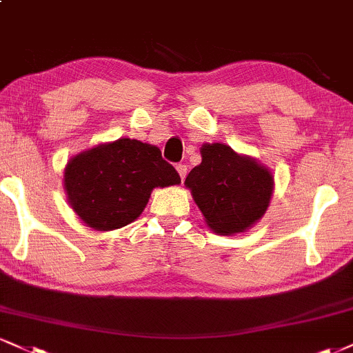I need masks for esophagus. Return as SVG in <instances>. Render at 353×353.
<instances>
[{
    "instance_id": "esophagus-1",
    "label": "esophagus",
    "mask_w": 353,
    "mask_h": 353,
    "mask_svg": "<svg viewBox=\"0 0 353 353\" xmlns=\"http://www.w3.org/2000/svg\"><path fill=\"white\" fill-rule=\"evenodd\" d=\"M176 169H177V172H179L181 179L184 181L185 176H188V165H185V164H177Z\"/></svg>"
}]
</instances>
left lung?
I'll return each instance as SVG.
<instances>
[{
	"label": "left lung",
	"instance_id": "left-lung-1",
	"mask_svg": "<svg viewBox=\"0 0 353 353\" xmlns=\"http://www.w3.org/2000/svg\"><path fill=\"white\" fill-rule=\"evenodd\" d=\"M202 163L185 177L205 223L219 235L248 230L265 215L274 181L268 168L222 143L201 148Z\"/></svg>",
	"mask_w": 353,
	"mask_h": 353
}]
</instances>
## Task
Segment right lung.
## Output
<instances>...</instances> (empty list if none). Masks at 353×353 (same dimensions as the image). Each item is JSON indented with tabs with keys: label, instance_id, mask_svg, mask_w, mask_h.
I'll use <instances>...</instances> for the list:
<instances>
[{
	"label": "right lung",
	"instance_id": "add662e5",
	"mask_svg": "<svg viewBox=\"0 0 353 353\" xmlns=\"http://www.w3.org/2000/svg\"><path fill=\"white\" fill-rule=\"evenodd\" d=\"M181 184L159 148L120 138L79 152L65 165L63 189L79 219L108 232L134 222L154 188Z\"/></svg>",
	"mask_w": 353,
	"mask_h": 353
}]
</instances>
